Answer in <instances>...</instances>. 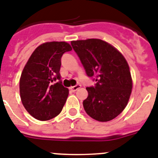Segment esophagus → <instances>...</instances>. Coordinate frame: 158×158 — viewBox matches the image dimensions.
<instances>
[{"instance_id":"34e87169","label":"esophagus","mask_w":158,"mask_h":158,"mask_svg":"<svg viewBox=\"0 0 158 158\" xmlns=\"http://www.w3.org/2000/svg\"><path fill=\"white\" fill-rule=\"evenodd\" d=\"M81 88V85H76L75 86H72V87H70L69 89L72 91V92H75V91H77V90L78 89Z\"/></svg>"}]
</instances>
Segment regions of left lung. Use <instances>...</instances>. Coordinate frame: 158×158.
<instances>
[{"label":"left lung","mask_w":158,"mask_h":158,"mask_svg":"<svg viewBox=\"0 0 158 158\" xmlns=\"http://www.w3.org/2000/svg\"><path fill=\"white\" fill-rule=\"evenodd\" d=\"M87 76L96 81L87 87L86 114L98 121L118 117L127 106L133 83L127 61L111 44L100 39L71 41Z\"/></svg>","instance_id":"left-lung-1"}]
</instances>
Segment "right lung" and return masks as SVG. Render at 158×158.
Listing matches in <instances>:
<instances>
[{"instance_id": "1", "label": "right lung", "mask_w": 158, "mask_h": 158, "mask_svg": "<svg viewBox=\"0 0 158 158\" xmlns=\"http://www.w3.org/2000/svg\"><path fill=\"white\" fill-rule=\"evenodd\" d=\"M71 50L64 41L44 43L27 61L20 79V94L25 110L36 119L48 121L62 110L69 89L60 80V59Z\"/></svg>"}]
</instances>
